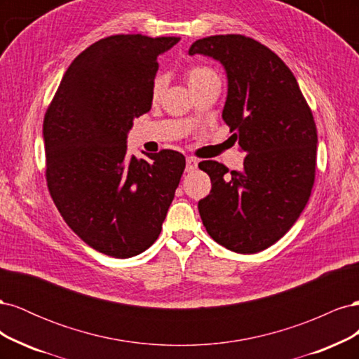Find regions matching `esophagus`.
Wrapping results in <instances>:
<instances>
[{"mask_svg": "<svg viewBox=\"0 0 359 359\" xmlns=\"http://www.w3.org/2000/svg\"><path fill=\"white\" fill-rule=\"evenodd\" d=\"M198 158H194V157H187V168H186V170L187 172H194L196 170V168H198Z\"/></svg>", "mask_w": 359, "mask_h": 359, "instance_id": "1", "label": "esophagus"}]
</instances>
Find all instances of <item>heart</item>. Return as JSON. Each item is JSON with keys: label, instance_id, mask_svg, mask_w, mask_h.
Instances as JSON below:
<instances>
[{"label": "heart", "instance_id": "heart-1", "mask_svg": "<svg viewBox=\"0 0 359 359\" xmlns=\"http://www.w3.org/2000/svg\"><path fill=\"white\" fill-rule=\"evenodd\" d=\"M187 81H189V85L193 86L196 83H201L202 81L208 79V78H214L215 72L208 69V67H202V66H194V67H190L187 70ZM163 88H165V78L163 76H156L154 81H153V85H151V97L153 99H158L160 94L163 93Z\"/></svg>", "mask_w": 359, "mask_h": 359}]
</instances>
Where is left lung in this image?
<instances>
[{
  "mask_svg": "<svg viewBox=\"0 0 359 359\" xmlns=\"http://www.w3.org/2000/svg\"><path fill=\"white\" fill-rule=\"evenodd\" d=\"M222 62L227 76L223 119L247 156L243 170L214 160L199 168L211 191L198 208L206 232L235 253L277 243L298 220L311 194L318 132L295 76L276 53L240 36L196 40L189 55Z\"/></svg>",
  "mask_w": 359,
  "mask_h": 359,
  "instance_id": "8db88e82",
  "label": "left lung"
}]
</instances>
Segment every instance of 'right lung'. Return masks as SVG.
I'll return each instance as SVG.
<instances>
[{"mask_svg": "<svg viewBox=\"0 0 359 359\" xmlns=\"http://www.w3.org/2000/svg\"><path fill=\"white\" fill-rule=\"evenodd\" d=\"M180 37L118 34L73 60L43 121L46 181L62 219L103 255L126 259L154 244L186 158L127 154L133 119L149 112L157 57Z\"/></svg>", "mask_w": 359, "mask_h": 359, "instance_id": "right-lung-1", "label": "right lung"}]
</instances>
